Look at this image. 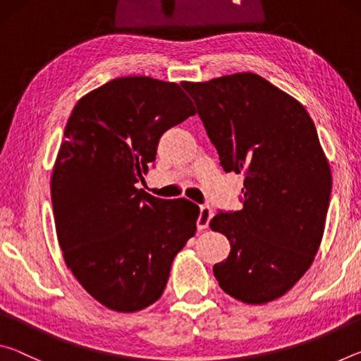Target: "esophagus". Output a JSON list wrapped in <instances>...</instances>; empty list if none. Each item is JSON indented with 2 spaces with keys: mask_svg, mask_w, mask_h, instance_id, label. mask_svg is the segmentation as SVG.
<instances>
[{
  "mask_svg": "<svg viewBox=\"0 0 361 361\" xmlns=\"http://www.w3.org/2000/svg\"><path fill=\"white\" fill-rule=\"evenodd\" d=\"M213 216V212L210 209V205H200V213H199V218H197V229L199 231H204L209 228V223Z\"/></svg>",
  "mask_w": 361,
  "mask_h": 361,
  "instance_id": "34e87169",
  "label": "esophagus"
}]
</instances>
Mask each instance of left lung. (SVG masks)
Listing matches in <instances>:
<instances>
[{
	"mask_svg": "<svg viewBox=\"0 0 361 361\" xmlns=\"http://www.w3.org/2000/svg\"><path fill=\"white\" fill-rule=\"evenodd\" d=\"M181 85L224 172L245 176L242 210L219 212L210 221L231 242L213 274L237 301L271 302L312 266L325 232L333 180L314 121L255 73Z\"/></svg>",
	"mask_w": 361,
	"mask_h": 361,
	"instance_id": "1",
	"label": "left lung"
}]
</instances>
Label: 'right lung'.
Masks as SVG:
<instances>
[{
	"instance_id": "1",
	"label": "right lung",
	"mask_w": 361,
	"mask_h": 361,
	"mask_svg": "<svg viewBox=\"0 0 361 361\" xmlns=\"http://www.w3.org/2000/svg\"><path fill=\"white\" fill-rule=\"evenodd\" d=\"M195 109L178 84L116 78L79 99L54 164L51 195L66 267L116 312H138L166 290L173 258L195 234L199 207L135 185L159 138Z\"/></svg>"
}]
</instances>
